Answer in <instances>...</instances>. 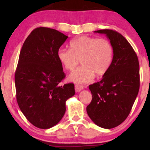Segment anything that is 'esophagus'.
<instances>
[{"label":"esophagus","instance_id":"esophagus-1","mask_svg":"<svg viewBox=\"0 0 150 150\" xmlns=\"http://www.w3.org/2000/svg\"><path fill=\"white\" fill-rule=\"evenodd\" d=\"M83 89V87L81 85H75V91L76 92H80L81 91V90Z\"/></svg>","mask_w":150,"mask_h":150}]
</instances>
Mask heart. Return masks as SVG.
I'll return each mask as SVG.
<instances>
[{
	"instance_id": "heart-1",
	"label": "heart",
	"mask_w": 150,
	"mask_h": 150,
	"mask_svg": "<svg viewBox=\"0 0 150 150\" xmlns=\"http://www.w3.org/2000/svg\"><path fill=\"white\" fill-rule=\"evenodd\" d=\"M70 49L61 48L57 52L59 62L67 70H74L68 79L75 83H90L96 74L101 76L107 72L113 60L114 49L109 40L88 36L75 38L69 43Z\"/></svg>"
}]
</instances>
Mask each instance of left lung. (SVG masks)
Segmentation results:
<instances>
[{
    "mask_svg": "<svg viewBox=\"0 0 150 150\" xmlns=\"http://www.w3.org/2000/svg\"><path fill=\"white\" fill-rule=\"evenodd\" d=\"M94 32L106 35L114 54L101 81L89 86L92 100L87 112L97 126L110 129L120 125L130 114L140 86L139 63L134 49L122 35L110 29Z\"/></svg>",
    "mask_w": 150,
    "mask_h": 150,
    "instance_id": "8db88e82",
    "label": "left lung"
}]
</instances>
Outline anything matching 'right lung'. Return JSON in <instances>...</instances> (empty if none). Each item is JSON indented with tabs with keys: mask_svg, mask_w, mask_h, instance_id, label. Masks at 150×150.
Segmentation results:
<instances>
[{
	"mask_svg": "<svg viewBox=\"0 0 150 150\" xmlns=\"http://www.w3.org/2000/svg\"><path fill=\"white\" fill-rule=\"evenodd\" d=\"M68 37L52 28H35L26 39L15 73L16 99L28 121L48 129L64 115L65 102L75 94L73 83L59 85L65 79L57 52Z\"/></svg>",
	"mask_w": 150,
	"mask_h": 150,
	"instance_id": "1",
	"label": "right lung"
}]
</instances>
